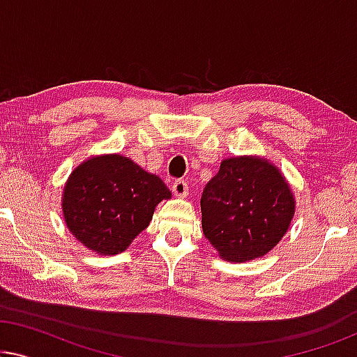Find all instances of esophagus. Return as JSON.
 I'll return each mask as SVG.
<instances>
[{
    "instance_id": "esophagus-1",
    "label": "esophagus",
    "mask_w": 357,
    "mask_h": 357,
    "mask_svg": "<svg viewBox=\"0 0 357 357\" xmlns=\"http://www.w3.org/2000/svg\"><path fill=\"white\" fill-rule=\"evenodd\" d=\"M172 192L175 197L185 198L188 195V183L185 182V180H177V182H174L172 185Z\"/></svg>"
}]
</instances>
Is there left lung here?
Listing matches in <instances>:
<instances>
[{"label":"left lung","mask_w":357,"mask_h":357,"mask_svg":"<svg viewBox=\"0 0 357 357\" xmlns=\"http://www.w3.org/2000/svg\"><path fill=\"white\" fill-rule=\"evenodd\" d=\"M284 175L257 155L224 159L202 195L204 237L226 261L260 258L278 245L294 218Z\"/></svg>","instance_id":"left-lung-1"}]
</instances>
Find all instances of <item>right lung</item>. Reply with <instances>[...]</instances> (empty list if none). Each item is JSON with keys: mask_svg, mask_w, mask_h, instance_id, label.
<instances>
[{"mask_svg": "<svg viewBox=\"0 0 357 357\" xmlns=\"http://www.w3.org/2000/svg\"><path fill=\"white\" fill-rule=\"evenodd\" d=\"M172 193L158 175L120 154L94 155L73 170L61 208L70 232L97 255H116L149 226Z\"/></svg>", "mask_w": 357, "mask_h": 357, "instance_id": "1", "label": "right lung"}]
</instances>
